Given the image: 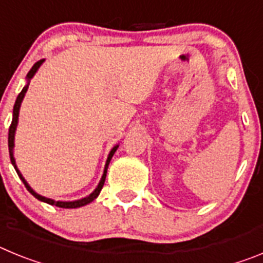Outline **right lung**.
Here are the masks:
<instances>
[{
    "mask_svg": "<svg viewBox=\"0 0 263 263\" xmlns=\"http://www.w3.org/2000/svg\"><path fill=\"white\" fill-rule=\"evenodd\" d=\"M43 62H45V59H41L39 62H36L34 66H32V68L30 69L29 73L26 75V85L23 87V89L21 90V93L18 95L17 100H15V104H14V108H13V120H11V125L10 127H9V138H8V143H9V154H10V160H11V164L14 166V168H15V171H17L18 176L21 178V180L23 182V184H25V187L27 188V191L30 192V194L32 195L34 197H36L38 200L43 201V203H47L50 204V205H57L59 206V208H79V206H84L87 205V204L92 203V201L96 199L97 196L100 195V191H101V188H103L104 183H105V178H106V171H108V166L109 163H110V159L111 157L115 155L116 150L118 148V145H116L115 147L111 148L110 153H109L108 155V159H106V163H105V167H104V173H103V176H101V179H100L99 184H97V187L95 188V191L92 192V194H89L88 196L83 197V199H79V200H72V201H60V200H53V199H50V197H45L42 196V195L36 194L34 190H32L31 187L29 185V183L26 182V179L23 178V175L21 174V171L18 170L17 167V163H15V158H14V138H15V130H17V125H18V117H20V109H21V104H22L23 101V97H25V95H26L27 92V88H29V84H30V80H31L32 78H34V75L36 73V71L39 69V67L43 64Z\"/></svg>",
    "mask_w": 263,
    "mask_h": 263,
    "instance_id": "obj_1",
    "label": "right lung"
}]
</instances>
